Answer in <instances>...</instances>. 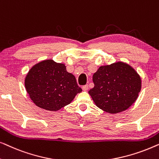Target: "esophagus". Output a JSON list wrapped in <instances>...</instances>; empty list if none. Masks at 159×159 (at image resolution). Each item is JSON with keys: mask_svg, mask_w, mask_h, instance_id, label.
Segmentation results:
<instances>
[{"mask_svg": "<svg viewBox=\"0 0 159 159\" xmlns=\"http://www.w3.org/2000/svg\"><path fill=\"white\" fill-rule=\"evenodd\" d=\"M88 84H85V85H84V86H82V90H83L84 91H86V90H88Z\"/></svg>", "mask_w": 159, "mask_h": 159, "instance_id": "obj_1", "label": "esophagus"}]
</instances>
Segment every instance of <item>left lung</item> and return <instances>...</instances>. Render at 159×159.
I'll list each match as a JSON object with an SVG mask.
<instances>
[{"label": "left lung", "mask_w": 159, "mask_h": 159, "mask_svg": "<svg viewBox=\"0 0 159 159\" xmlns=\"http://www.w3.org/2000/svg\"><path fill=\"white\" fill-rule=\"evenodd\" d=\"M93 81L94 88L88 93L95 104L113 114L128 109L138 98L142 85L138 73L122 61L100 66Z\"/></svg>", "instance_id": "left-lung-1"}]
</instances>
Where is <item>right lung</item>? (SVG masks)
I'll use <instances>...</instances> for the list:
<instances>
[{"label":"right lung","mask_w":159,"mask_h":159,"mask_svg":"<svg viewBox=\"0 0 159 159\" xmlns=\"http://www.w3.org/2000/svg\"><path fill=\"white\" fill-rule=\"evenodd\" d=\"M30 99L39 108L56 111L68 105L82 92L76 78L64 64L43 60L30 69L25 80Z\"/></svg>","instance_id":"right-lung-1"}]
</instances>
